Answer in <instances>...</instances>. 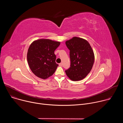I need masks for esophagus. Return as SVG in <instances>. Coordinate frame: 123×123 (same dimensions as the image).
I'll use <instances>...</instances> for the list:
<instances>
[{
	"instance_id": "1",
	"label": "esophagus",
	"mask_w": 123,
	"mask_h": 123,
	"mask_svg": "<svg viewBox=\"0 0 123 123\" xmlns=\"http://www.w3.org/2000/svg\"><path fill=\"white\" fill-rule=\"evenodd\" d=\"M59 66L60 67H62V63H59Z\"/></svg>"
}]
</instances>
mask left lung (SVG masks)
Here are the masks:
<instances>
[{
	"instance_id": "1",
	"label": "left lung",
	"mask_w": 123,
	"mask_h": 123,
	"mask_svg": "<svg viewBox=\"0 0 123 123\" xmlns=\"http://www.w3.org/2000/svg\"><path fill=\"white\" fill-rule=\"evenodd\" d=\"M69 50L70 68L65 73L73 81H79L85 78L91 72L94 61L93 50L86 40L74 37L66 42Z\"/></svg>"
}]
</instances>
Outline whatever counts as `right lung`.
Here are the masks:
<instances>
[{"instance_id":"add662e5","label":"right lung","mask_w":123,"mask_h":123,"mask_svg":"<svg viewBox=\"0 0 123 123\" xmlns=\"http://www.w3.org/2000/svg\"><path fill=\"white\" fill-rule=\"evenodd\" d=\"M59 42L41 39L33 41L27 53V61L32 72L37 76L45 79L53 74L58 66L55 62V50Z\"/></svg>"}]
</instances>
